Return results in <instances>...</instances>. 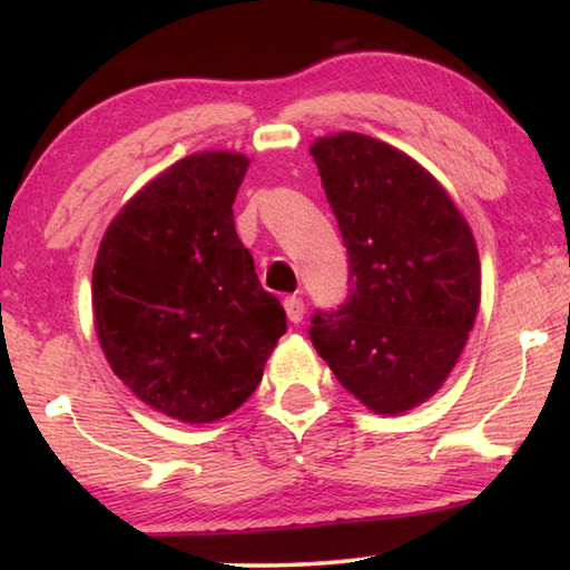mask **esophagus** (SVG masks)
<instances>
[{
    "mask_svg": "<svg viewBox=\"0 0 570 570\" xmlns=\"http://www.w3.org/2000/svg\"><path fill=\"white\" fill-rule=\"evenodd\" d=\"M284 308H286V316H288V322L292 324H298L304 320V312H306V306H304V302H302V296H286L284 298Z\"/></svg>",
    "mask_w": 570,
    "mask_h": 570,
    "instance_id": "obj_1",
    "label": "esophagus"
}]
</instances>
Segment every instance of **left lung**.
Returning <instances> with one entry per match:
<instances>
[{
  "instance_id": "1",
  "label": "left lung",
  "mask_w": 570,
  "mask_h": 570,
  "mask_svg": "<svg viewBox=\"0 0 570 570\" xmlns=\"http://www.w3.org/2000/svg\"><path fill=\"white\" fill-rule=\"evenodd\" d=\"M350 254V296L316 308L308 336L336 380L380 414L440 390L480 304L475 240L445 188L360 132L312 146Z\"/></svg>"
}]
</instances>
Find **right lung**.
<instances>
[{
    "label": "right lung",
    "mask_w": 570,
    "mask_h": 570,
    "mask_svg": "<svg viewBox=\"0 0 570 570\" xmlns=\"http://www.w3.org/2000/svg\"><path fill=\"white\" fill-rule=\"evenodd\" d=\"M248 158L196 153L150 180L105 234L92 268L95 326L112 372L168 417L214 422L240 407L286 332L238 240Z\"/></svg>",
    "instance_id": "1"
}]
</instances>
